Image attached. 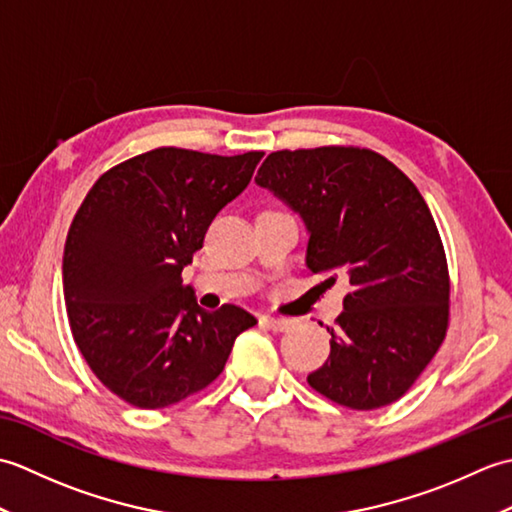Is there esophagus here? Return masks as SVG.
<instances>
[{"label": "esophagus", "instance_id": "esophagus-1", "mask_svg": "<svg viewBox=\"0 0 512 512\" xmlns=\"http://www.w3.org/2000/svg\"><path fill=\"white\" fill-rule=\"evenodd\" d=\"M262 323H266L268 328L275 332H286L292 325L290 319H281V317H262Z\"/></svg>", "mask_w": 512, "mask_h": 512}]
</instances>
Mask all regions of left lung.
Listing matches in <instances>:
<instances>
[{"instance_id": "left-lung-1", "label": "left lung", "mask_w": 512, "mask_h": 512, "mask_svg": "<svg viewBox=\"0 0 512 512\" xmlns=\"http://www.w3.org/2000/svg\"><path fill=\"white\" fill-rule=\"evenodd\" d=\"M255 180L303 217L312 273L350 284L310 387L356 411L396 402L440 350L451 317L447 255L416 184L352 145L273 151Z\"/></svg>"}]
</instances>
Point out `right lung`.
Returning <instances> with one entry per match:
<instances>
[{
	"label": "right lung",
	"mask_w": 512,
	"mask_h": 512,
	"mask_svg": "<svg viewBox=\"0 0 512 512\" xmlns=\"http://www.w3.org/2000/svg\"><path fill=\"white\" fill-rule=\"evenodd\" d=\"M262 156L151 149L105 171L76 211L63 250L70 330L94 376L129 405L162 409L209 387L257 323L231 303L202 310L182 268Z\"/></svg>",
	"instance_id": "add662e5"
}]
</instances>
